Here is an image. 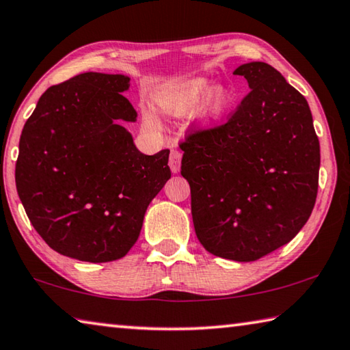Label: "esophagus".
Returning <instances> with one entry per match:
<instances>
[{"label": "esophagus", "instance_id": "obj_1", "mask_svg": "<svg viewBox=\"0 0 350 350\" xmlns=\"http://www.w3.org/2000/svg\"><path fill=\"white\" fill-rule=\"evenodd\" d=\"M180 161H182V153L179 150H171L170 154V168L173 173H179L180 171Z\"/></svg>", "mask_w": 350, "mask_h": 350}]
</instances>
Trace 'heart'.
Returning a JSON list of instances; mask_svg holds the SVG:
<instances>
[{
    "label": "heart",
    "instance_id": "b5f03b06",
    "mask_svg": "<svg viewBox=\"0 0 350 350\" xmlns=\"http://www.w3.org/2000/svg\"><path fill=\"white\" fill-rule=\"evenodd\" d=\"M211 91V84L206 79H196L188 82V84L182 85L176 90H170L163 94L162 98V109L168 113H183L194 109L196 105L200 104V100L206 96ZM231 104V96L225 88H214L209 94L206 104H205V113L209 118H219L224 114L228 107ZM148 125L154 126L156 120L153 118L147 119Z\"/></svg>",
    "mask_w": 350,
    "mask_h": 350
}]
</instances>
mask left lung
<instances>
[{"instance_id":"obj_1","label":"left lung","mask_w":350,"mask_h":350,"mask_svg":"<svg viewBox=\"0 0 350 350\" xmlns=\"http://www.w3.org/2000/svg\"><path fill=\"white\" fill-rule=\"evenodd\" d=\"M251 92L225 124L188 133L180 174L196 236L217 257L254 262L294 239L319 191L320 142L308 100L266 62H247Z\"/></svg>"}]
</instances>
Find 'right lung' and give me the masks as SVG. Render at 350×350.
Instances as JSON below:
<instances>
[{
    "label": "right lung",
    "instance_id": "right-lung-1",
    "mask_svg": "<svg viewBox=\"0 0 350 350\" xmlns=\"http://www.w3.org/2000/svg\"><path fill=\"white\" fill-rule=\"evenodd\" d=\"M130 78L87 72L49 87L25 122L15 180L25 214L62 256L103 263L136 243L150 202L171 177L170 150L142 154L122 122Z\"/></svg>",
    "mask_w": 350,
    "mask_h": 350
}]
</instances>
